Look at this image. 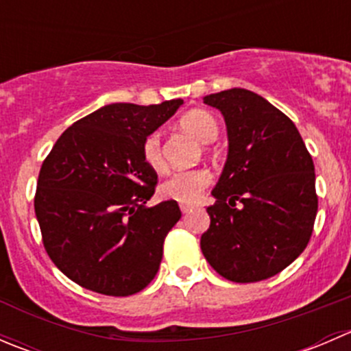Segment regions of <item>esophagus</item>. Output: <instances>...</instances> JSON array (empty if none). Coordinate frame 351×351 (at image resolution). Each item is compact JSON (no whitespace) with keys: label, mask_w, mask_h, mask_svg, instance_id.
Returning a JSON list of instances; mask_svg holds the SVG:
<instances>
[{"label":"esophagus","mask_w":351,"mask_h":351,"mask_svg":"<svg viewBox=\"0 0 351 351\" xmlns=\"http://www.w3.org/2000/svg\"><path fill=\"white\" fill-rule=\"evenodd\" d=\"M180 208H182V212H183V214H189V212L192 210V205L182 204V205H180Z\"/></svg>","instance_id":"1"}]
</instances>
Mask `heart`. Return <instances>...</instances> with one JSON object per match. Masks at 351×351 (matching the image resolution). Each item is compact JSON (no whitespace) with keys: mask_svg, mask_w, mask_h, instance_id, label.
<instances>
[{"mask_svg":"<svg viewBox=\"0 0 351 351\" xmlns=\"http://www.w3.org/2000/svg\"><path fill=\"white\" fill-rule=\"evenodd\" d=\"M180 127L200 143L208 144L217 139L219 122L207 110H190L180 119ZM143 158L146 165L154 171H162L166 168L165 154H162L161 134L151 132L143 141ZM212 183V175L208 169L195 168L185 171L173 173L169 178L161 183V193L166 198L182 202V204H195L200 200L202 193Z\"/></svg>","mask_w":351,"mask_h":351,"instance_id":"1","label":"heart"}]
</instances>
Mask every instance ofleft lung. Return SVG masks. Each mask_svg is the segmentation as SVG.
Segmentation results:
<instances>
[{
    "label": "left lung",
    "mask_w": 351,
    "mask_h": 351,
    "mask_svg": "<svg viewBox=\"0 0 351 351\" xmlns=\"http://www.w3.org/2000/svg\"><path fill=\"white\" fill-rule=\"evenodd\" d=\"M204 104L224 115L229 153L207 207L202 253L228 280H265L289 267L313 234V158L292 120L253 91L232 88Z\"/></svg>",
    "instance_id": "obj_1"
}]
</instances>
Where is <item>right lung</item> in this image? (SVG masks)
<instances>
[{
  "instance_id": "obj_1",
  "label": "right lung",
  "mask_w": 351,
  "mask_h": 351,
  "mask_svg": "<svg viewBox=\"0 0 351 351\" xmlns=\"http://www.w3.org/2000/svg\"><path fill=\"white\" fill-rule=\"evenodd\" d=\"M182 104L105 105L67 127L42 162L34 200L42 241L77 285L125 297L158 274L182 212L175 200L146 207L158 175L144 161L143 141Z\"/></svg>"
}]
</instances>
